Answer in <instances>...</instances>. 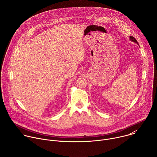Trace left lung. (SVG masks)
Masks as SVG:
<instances>
[{
  "mask_svg": "<svg viewBox=\"0 0 157 157\" xmlns=\"http://www.w3.org/2000/svg\"><path fill=\"white\" fill-rule=\"evenodd\" d=\"M130 39H131L132 41H134V42H136V43L138 44V42H137V40H136L133 36H130Z\"/></svg>",
  "mask_w": 157,
  "mask_h": 157,
  "instance_id": "1",
  "label": "left lung"
}]
</instances>
